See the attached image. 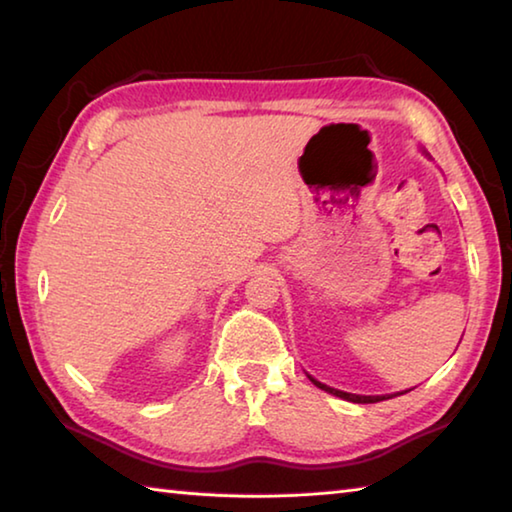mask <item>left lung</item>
Masks as SVG:
<instances>
[{
	"mask_svg": "<svg viewBox=\"0 0 512 512\" xmlns=\"http://www.w3.org/2000/svg\"><path fill=\"white\" fill-rule=\"evenodd\" d=\"M314 384L320 388V391L325 393H332L336 397H341V400H348V402H357V404H375V402H381V400H388V397H395V395H352V393H343V391H336V388H329L325 384H320V381H316L314 377H309Z\"/></svg>",
	"mask_w": 512,
	"mask_h": 512,
	"instance_id": "obj_1",
	"label": "left lung"
}]
</instances>
